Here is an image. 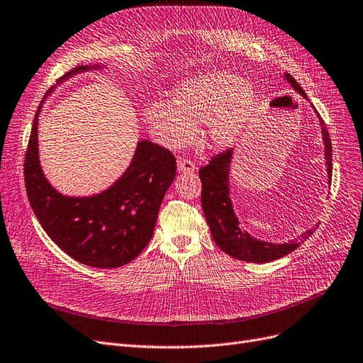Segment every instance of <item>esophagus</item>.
I'll use <instances>...</instances> for the list:
<instances>
[{"instance_id": "obj_1", "label": "esophagus", "mask_w": 363, "mask_h": 363, "mask_svg": "<svg viewBox=\"0 0 363 363\" xmlns=\"http://www.w3.org/2000/svg\"><path fill=\"white\" fill-rule=\"evenodd\" d=\"M178 170L181 173H193L196 170V164L189 158H179L178 160Z\"/></svg>"}]
</instances>
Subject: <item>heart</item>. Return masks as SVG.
I'll list each match as a JSON object with an SVG mask.
<instances>
[{
	"mask_svg": "<svg viewBox=\"0 0 363 363\" xmlns=\"http://www.w3.org/2000/svg\"><path fill=\"white\" fill-rule=\"evenodd\" d=\"M256 104V94L242 77L216 72L185 80L174 91L173 101L147 103L143 116L154 138L173 150L193 142L202 124L212 146L227 147L238 139Z\"/></svg>",
	"mask_w": 363,
	"mask_h": 363,
	"instance_id": "heart-1",
	"label": "heart"
}]
</instances>
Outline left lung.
Wrapping results in <instances>:
<instances>
[{"instance_id":"1","label":"left lung","mask_w":363,"mask_h":363,"mask_svg":"<svg viewBox=\"0 0 363 363\" xmlns=\"http://www.w3.org/2000/svg\"><path fill=\"white\" fill-rule=\"evenodd\" d=\"M287 84L296 91L303 99H306V94L303 92L302 86L294 80L293 76L289 73L284 74ZM308 100V99H306ZM317 113V111L314 109ZM320 127L321 134H323L325 142V160L328 166V178L329 182L332 181V142L329 131L320 118ZM232 157L233 150H227L216 157H212L209 164L203 166L199 170L200 181H202V208L208 225L211 229L212 238L216 244L229 256L251 262V263H269L277 259L287 256L289 252L294 251L303 244V240L310 238L317 225L313 229L305 230L298 239L290 240L284 244H272L266 242V240L252 238L248 232L240 229V223L236 217L232 199H230V166H232Z\"/></svg>"}]
</instances>
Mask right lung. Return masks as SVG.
<instances>
[{
	"label": "right lung",
	"mask_w": 363,
	"mask_h": 363,
	"mask_svg": "<svg viewBox=\"0 0 363 363\" xmlns=\"http://www.w3.org/2000/svg\"><path fill=\"white\" fill-rule=\"evenodd\" d=\"M101 65H79L58 82ZM35 113L25 154V186L45 232L76 262L109 269L136 259L154 235L160 205L177 174V160L166 147L143 139L133 160L109 189L86 197L64 196L46 179L38 158Z\"/></svg>",
	"instance_id": "add662e5"
}]
</instances>
